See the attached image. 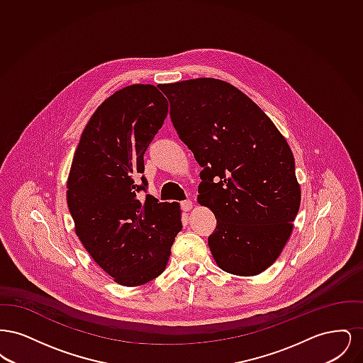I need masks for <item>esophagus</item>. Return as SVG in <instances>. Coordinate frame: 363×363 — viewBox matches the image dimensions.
Instances as JSON below:
<instances>
[{"instance_id":"esophagus-1","label":"esophagus","mask_w":363,"mask_h":363,"mask_svg":"<svg viewBox=\"0 0 363 363\" xmlns=\"http://www.w3.org/2000/svg\"><path fill=\"white\" fill-rule=\"evenodd\" d=\"M191 208H193V203L190 200H185V201L181 203V209L185 211V212H188Z\"/></svg>"}]
</instances>
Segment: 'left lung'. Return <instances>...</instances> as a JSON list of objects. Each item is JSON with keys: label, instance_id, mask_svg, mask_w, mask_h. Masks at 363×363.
<instances>
[{"label": "left lung", "instance_id": "left-lung-1", "mask_svg": "<svg viewBox=\"0 0 363 363\" xmlns=\"http://www.w3.org/2000/svg\"><path fill=\"white\" fill-rule=\"evenodd\" d=\"M179 138L203 167L199 204L216 218L208 237L219 268L255 277L289 241L301 204L291 148L242 91L201 77L164 84Z\"/></svg>", "mask_w": 363, "mask_h": 363}]
</instances>
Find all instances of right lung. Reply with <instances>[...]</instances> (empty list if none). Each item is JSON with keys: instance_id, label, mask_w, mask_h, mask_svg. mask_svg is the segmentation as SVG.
I'll return each instance as SVG.
<instances>
[{"instance_id": "add662e5", "label": "right lung", "mask_w": 363, "mask_h": 363, "mask_svg": "<svg viewBox=\"0 0 363 363\" xmlns=\"http://www.w3.org/2000/svg\"><path fill=\"white\" fill-rule=\"evenodd\" d=\"M169 104L151 84L114 92L86 123L72 160L67 201L89 256L121 286L159 277L181 231L178 203L147 190L144 154L167 117Z\"/></svg>"}]
</instances>
